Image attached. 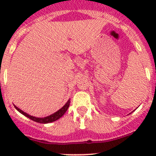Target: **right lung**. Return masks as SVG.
I'll use <instances>...</instances> for the list:
<instances>
[{
	"instance_id": "1",
	"label": "right lung",
	"mask_w": 156,
	"mask_h": 156,
	"mask_svg": "<svg viewBox=\"0 0 156 156\" xmlns=\"http://www.w3.org/2000/svg\"><path fill=\"white\" fill-rule=\"evenodd\" d=\"M69 104H70V100L69 99L68 101L64 105L62 108H61L59 110H58L55 113L51 114V115H48V116L46 117H41V118H39V117H35V116H33V115H30L29 114H27V112H24L23 110H21L20 108H19L18 107H16L15 105V108L18 110V111L20 112L21 114L24 115L25 116L28 117L29 119H32V120L35 121L37 122H40V123H48V122H52L54 121H56L57 119H60L65 113H66V112L67 111L68 108L69 107Z\"/></svg>"
}]
</instances>
